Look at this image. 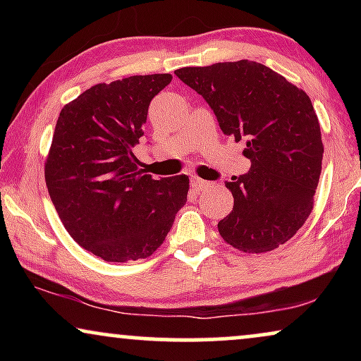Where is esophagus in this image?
<instances>
[{
  "mask_svg": "<svg viewBox=\"0 0 361 361\" xmlns=\"http://www.w3.org/2000/svg\"><path fill=\"white\" fill-rule=\"evenodd\" d=\"M190 185L194 187L195 190H204V189H209V187H212L210 182L200 179V177H197V176L190 177Z\"/></svg>",
  "mask_w": 361,
  "mask_h": 361,
  "instance_id": "esophagus-1",
  "label": "esophagus"
}]
</instances>
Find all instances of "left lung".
I'll return each mask as SVG.
<instances>
[{
  "label": "left lung",
  "instance_id": "obj_1",
  "mask_svg": "<svg viewBox=\"0 0 361 361\" xmlns=\"http://www.w3.org/2000/svg\"><path fill=\"white\" fill-rule=\"evenodd\" d=\"M205 98L224 135L245 141L246 174L225 182L233 210L219 221L226 243L266 253L293 238L314 209L322 171L320 125L307 93L253 61L177 68Z\"/></svg>",
  "mask_w": 361,
  "mask_h": 361
}]
</instances>
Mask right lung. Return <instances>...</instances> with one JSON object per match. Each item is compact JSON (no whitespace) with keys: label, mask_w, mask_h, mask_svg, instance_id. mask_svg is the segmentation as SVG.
<instances>
[{"label":"right lung","mask_w":361,"mask_h":361,"mask_svg":"<svg viewBox=\"0 0 361 361\" xmlns=\"http://www.w3.org/2000/svg\"><path fill=\"white\" fill-rule=\"evenodd\" d=\"M171 80L152 73L98 83L59 115L44 167L49 195L68 235L105 261L151 256L187 202L189 177L152 179L133 154L151 100Z\"/></svg>","instance_id":"add662e5"}]
</instances>
